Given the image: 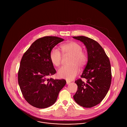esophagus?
<instances>
[{
	"instance_id": "34e87169",
	"label": "esophagus",
	"mask_w": 127,
	"mask_h": 127,
	"mask_svg": "<svg viewBox=\"0 0 127 127\" xmlns=\"http://www.w3.org/2000/svg\"><path fill=\"white\" fill-rule=\"evenodd\" d=\"M70 84V82L68 81H66V84L67 85H69Z\"/></svg>"
}]
</instances>
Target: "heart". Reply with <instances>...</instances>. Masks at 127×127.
<instances>
[{
	"label": "heart",
	"instance_id": "1",
	"mask_svg": "<svg viewBox=\"0 0 127 127\" xmlns=\"http://www.w3.org/2000/svg\"><path fill=\"white\" fill-rule=\"evenodd\" d=\"M63 53L64 55H71L69 60L70 65H64L58 71V75L61 78L68 80L73 79L79 72V68H84L87 64L88 56L83 51L82 45L76 42L70 41L62 46ZM63 55L61 51L53 48L50 53V59L55 66H59L61 64Z\"/></svg>",
	"mask_w": 127,
	"mask_h": 127
}]
</instances>
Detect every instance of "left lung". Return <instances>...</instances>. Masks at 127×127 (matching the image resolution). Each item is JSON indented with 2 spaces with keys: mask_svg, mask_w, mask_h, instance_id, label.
<instances>
[{
  "mask_svg": "<svg viewBox=\"0 0 127 127\" xmlns=\"http://www.w3.org/2000/svg\"><path fill=\"white\" fill-rule=\"evenodd\" d=\"M73 37L84 43L88 54V63L81 78L75 81L78 90L73 98L80 106L91 108L99 104L109 91L111 82L110 61L102 47L95 40L85 36ZM83 78L85 81H82Z\"/></svg>",
  "mask_w": 127,
  "mask_h": 127,
  "instance_id": "1",
  "label": "left lung"
}]
</instances>
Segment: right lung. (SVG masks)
I'll use <instances>...</instances> for the list:
<instances>
[{
	"mask_svg": "<svg viewBox=\"0 0 127 127\" xmlns=\"http://www.w3.org/2000/svg\"><path fill=\"white\" fill-rule=\"evenodd\" d=\"M64 39L46 36L35 40L23 55L18 71V82L26 101L32 106L44 109L53 105L66 84L64 79L48 77L56 72L50 53Z\"/></svg>",
	"mask_w": 127,
	"mask_h": 127,
	"instance_id": "right-lung-1",
	"label": "right lung"
}]
</instances>
